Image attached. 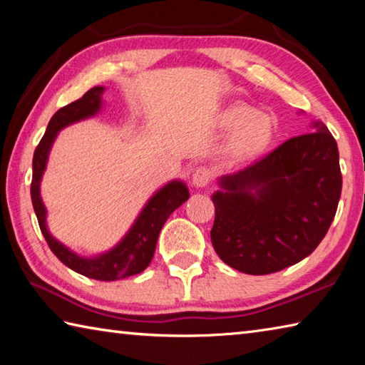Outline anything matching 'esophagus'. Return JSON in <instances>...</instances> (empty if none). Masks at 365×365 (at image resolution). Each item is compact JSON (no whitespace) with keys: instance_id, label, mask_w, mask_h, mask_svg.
<instances>
[{"instance_id":"1","label":"esophagus","mask_w":365,"mask_h":365,"mask_svg":"<svg viewBox=\"0 0 365 365\" xmlns=\"http://www.w3.org/2000/svg\"><path fill=\"white\" fill-rule=\"evenodd\" d=\"M211 170L206 169V168H197L195 169L193 175H191V185L196 188H205L211 182Z\"/></svg>"}]
</instances>
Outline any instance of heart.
I'll return each instance as SVG.
<instances>
[{
	"label": "heart",
	"mask_w": 365,
	"mask_h": 365,
	"mask_svg": "<svg viewBox=\"0 0 365 365\" xmlns=\"http://www.w3.org/2000/svg\"><path fill=\"white\" fill-rule=\"evenodd\" d=\"M217 125L232 130L224 143V158L242 164L264 156L277 140V122L270 115L257 113L250 104L233 103L220 110Z\"/></svg>",
	"instance_id": "obj_1"
}]
</instances>
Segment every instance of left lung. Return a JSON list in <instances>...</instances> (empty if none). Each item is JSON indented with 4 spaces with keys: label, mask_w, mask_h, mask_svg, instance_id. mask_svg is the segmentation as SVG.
<instances>
[{
    "label": "left lung",
    "mask_w": 365,
    "mask_h": 365,
    "mask_svg": "<svg viewBox=\"0 0 365 365\" xmlns=\"http://www.w3.org/2000/svg\"><path fill=\"white\" fill-rule=\"evenodd\" d=\"M240 172L219 178L211 242L243 274H274L317 248L335 217L341 170L322 122Z\"/></svg>",
    "instance_id": "left-lung-1"
}]
</instances>
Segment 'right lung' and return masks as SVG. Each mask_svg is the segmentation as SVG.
<instances>
[{"label": "right lung", "mask_w": 365, "mask_h": 365, "mask_svg": "<svg viewBox=\"0 0 365 365\" xmlns=\"http://www.w3.org/2000/svg\"><path fill=\"white\" fill-rule=\"evenodd\" d=\"M103 93L104 86H95V88L86 91L80 100L61 108L51 117L46 132L34 153V175L30 195H32V205L36 219H38L40 230L54 256L67 267L77 272V274L88 277V279L114 282L137 275L150 265L154 250H156L160 228L169 219V215L188 200L190 191L182 180H172L164 185L148 200L138 217L135 219L130 230L125 233V237L114 248L93 257L78 256L77 252L71 251L49 233L46 225V207L43 205L40 195V182L43 174H45L49 151H51L58 133L64 127L100 113L103 108Z\"/></svg>", "instance_id": "add662e5"}]
</instances>
